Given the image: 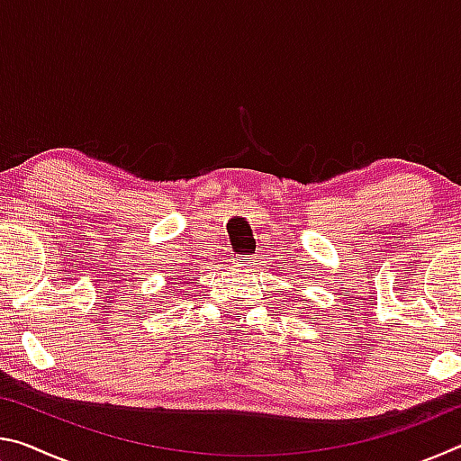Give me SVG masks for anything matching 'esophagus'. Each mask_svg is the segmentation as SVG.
<instances>
[{"instance_id":"esophagus-1","label":"esophagus","mask_w":461,"mask_h":461,"mask_svg":"<svg viewBox=\"0 0 461 461\" xmlns=\"http://www.w3.org/2000/svg\"><path fill=\"white\" fill-rule=\"evenodd\" d=\"M256 262H258V260L249 258V256H248V258H241V256H240V258L233 260V270H241V272H246V270L252 268Z\"/></svg>"}]
</instances>
